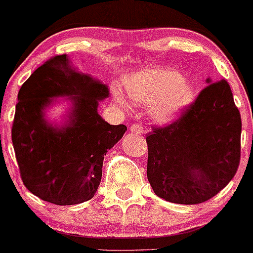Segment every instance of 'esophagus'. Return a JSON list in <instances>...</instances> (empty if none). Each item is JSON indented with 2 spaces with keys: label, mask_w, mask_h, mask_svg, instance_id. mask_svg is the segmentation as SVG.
Instances as JSON below:
<instances>
[{
  "label": "esophagus",
  "mask_w": 253,
  "mask_h": 253,
  "mask_svg": "<svg viewBox=\"0 0 253 253\" xmlns=\"http://www.w3.org/2000/svg\"><path fill=\"white\" fill-rule=\"evenodd\" d=\"M129 131H131L133 134H143L144 129H143V127L140 126V125L133 124V125H131V126H129Z\"/></svg>",
  "instance_id": "esophagus-1"
}]
</instances>
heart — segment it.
<instances>
[{
	"mask_svg": "<svg viewBox=\"0 0 253 253\" xmlns=\"http://www.w3.org/2000/svg\"><path fill=\"white\" fill-rule=\"evenodd\" d=\"M127 92L121 87L113 88L115 102L129 110L134 102L146 105L149 118L157 124L175 120L196 98L192 83L184 74L171 68L150 67L125 78Z\"/></svg>",
	"mask_w": 253,
	"mask_h": 253,
	"instance_id": "obj_1",
	"label": "heart"
}]
</instances>
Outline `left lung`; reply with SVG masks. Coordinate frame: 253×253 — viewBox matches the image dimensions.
Segmentation results:
<instances>
[{
  "label": "left lung",
  "instance_id": "8db88e82",
  "mask_svg": "<svg viewBox=\"0 0 253 253\" xmlns=\"http://www.w3.org/2000/svg\"><path fill=\"white\" fill-rule=\"evenodd\" d=\"M208 86L173 124L146 137L148 180L171 203L198 204L228 185L240 162L241 118L226 80Z\"/></svg>",
  "mask_w": 253,
  "mask_h": 253
}]
</instances>
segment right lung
<instances>
[{"instance_id": "1", "label": "right lung", "mask_w": 253, "mask_h": 253, "mask_svg": "<svg viewBox=\"0 0 253 253\" xmlns=\"http://www.w3.org/2000/svg\"><path fill=\"white\" fill-rule=\"evenodd\" d=\"M108 85L57 55L38 67L18 93L12 141L27 190L56 205H73L95 196L103 160L124 137L125 125H109L98 114ZM68 103L61 121L47 109Z\"/></svg>"}]
</instances>
